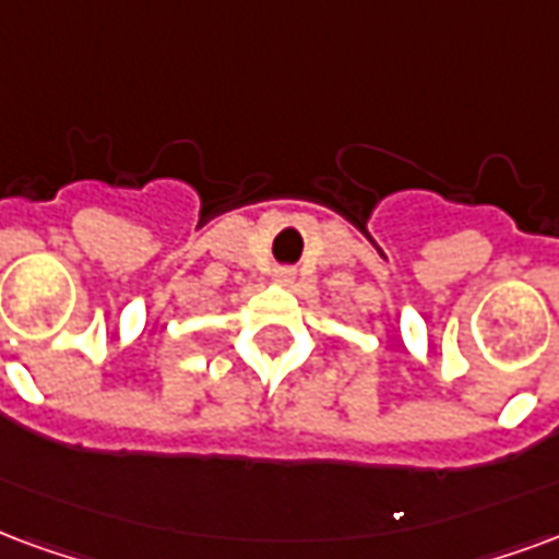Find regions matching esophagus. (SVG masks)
Instances as JSON below:
<instances>
[{"instance_id": "1", "label": "esophagus", "mask_w": 559, "mask_h": 559, "mask_svg": "<svg viewBox=\"0 0 559 559\" xmlns=\"http://www.w3.org/2000/svg\"><path fill=\"white\" fill-rule=\"evenodd\" d=\"M272 281H275V284H290V281H293V269L278 266V269H275V272H272Z\"/></svg>"}]
</instances>
